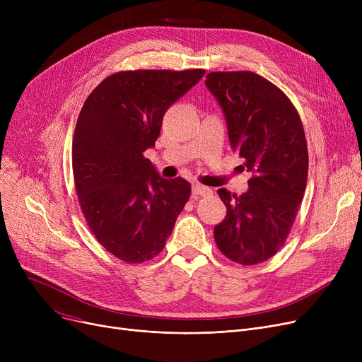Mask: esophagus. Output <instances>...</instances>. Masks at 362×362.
Segmentation results:
<instances>
[{
  "mask_svg": "<svg viewBox=\"0 0 362 362\" xmlns=\"http://www.w3.org/2000/svg\"><path fill=\"white\" fill-rule=\"evenodd\" d=\"M192 194H194L195 197H198V195L205 197V195H208V194H211V189H210V187H206V186H204V185L195 183V185L192 186Z\"/></svg>",
  "mask_w": 362,
  "mask_h": 362,
  "instance_id": "34e87169",
  "label": "esophagus"
}]
</instances>
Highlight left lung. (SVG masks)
<instances>
[{"instance_id": "8db88e82", "label": "left lung", "mask_w": 362, "mask_h": 362, "mask_svg": "<svg viewBox=\"0 0 362 362\" xmlns=\"http://www.w3.org/2000/svg\"><path fill=\"white\" fill-rule=\"evenodd\" d=\"M205 85L223 110L232 149L245 160L240 167L252 173L242 195L217 191L227 214L214 239L229 259L258 264L281 248L305 192V133L286 95L257 73L213 71Z\"/></svg>"}]
</instances>
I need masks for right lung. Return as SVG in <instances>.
<instances>
[{"mask_svg":"<svg viewBox=\"0 0 362 362\" xmlns=\"http://www.w3.org/2000/svg\"><path fill=\"white\" fill-rule=\"evenodd\" d=\"M205 70L122 71L85 101L73 138V176L92 233L117 258L158 255L191 195L183 177L164 179L144 157L156 146L167 108Z\"/></svg>","mask_w":362,"mask_h":362,"instance_id":"obj_1","label":"right lung"}]
</instances>
